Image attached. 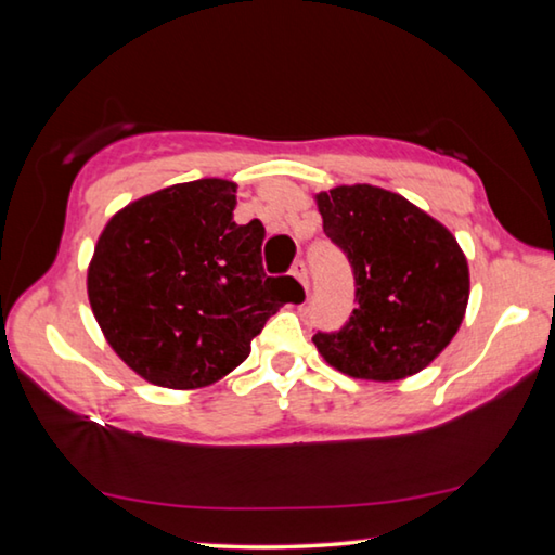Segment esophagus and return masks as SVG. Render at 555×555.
I'll return each mask as SVG.
<instances>
[{
    "label": "esophagus",
    "instance_id": "esophagus-1",
    "mask_svg": "<svg viewBox=\"0 0 555 555\" xmlns=\"http://www.w3.org/2000/svg\"><path fill=\"white\" fill-rule=\"evenodd\" d=\"M291 274H294L300 284H304L306 288H308V269H306V264L304 261H296L294 267H291Z\"/></svg>",
    "mask_w": 555,
    "mask_h": 555
}]
</instances>
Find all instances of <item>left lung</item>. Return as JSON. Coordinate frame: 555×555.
I'll list each match as a JSON object with an SVG mask.
<instances>
[{
  "instance_id": "obj_1",
  "label": "left lung",
  "mask_w": 555,
  "mask_h": 555,
  "mask_svg": "<svg viewBox=\"0 0 555 555\" xmlns=\"http://www.w3.org/2000/svg\"><path fill=\"white\" fill-rule=\"evenodd\" d=\"M323 230L354 274L357 308L337 333H315L323 360L354 379L399 382L453 340L469 298L457 240L403 195L337 185L315 195Z\"/></svg>"
}]
</instances>
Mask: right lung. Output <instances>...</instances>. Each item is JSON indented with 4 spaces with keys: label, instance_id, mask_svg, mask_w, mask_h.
I'll use <instances>...</instances> for the list:
<instances>
[{
    "label": "right lung",
    "instance_id": "add662e5",
    "mask_svg": "<svg viewBox=\"0 0 555 555\" xmlns=\"http://www.w3.org/2000/svg\"><path fill=\"white\" fill-rule=\"evenodd\" d=\"M234 193L224 178L162 188L112 215L95 244L92 313L121 362L156 387L220 382L298 286L264 274V224L232 220Z\"/></svg>",
    "mask_w": 555,
    "mask_h": 555
}]
</instances>
